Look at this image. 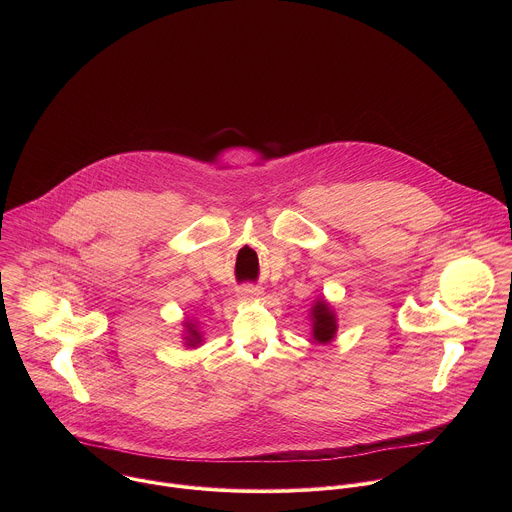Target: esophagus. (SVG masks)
Wrapping results in <instances>:
<instances>
[{"label": "esophagus", "instance_id": "1", "mask_svg": "<svg viewBox=\"0 0 512 512\" xmlns=\"http://www.w3.org/2000/svg\"><path fill=\"white\" fill-rule=\"evenodd\" d=\"M261 294H263V289H261V287H255V285H245V287L239 289V298H241V300H255V298H259Z\"/></svg>", "mask_w": 512, "mask_h": 512}]
</instances>
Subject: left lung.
Listing matches in <instances>:
<instances>
[{
    "label": "left lung",
    "instance_id": "left-lung-1",
    "mask_svg": "<svg viewBox=\"0 0 512 512\" xmlns=\"http://www.w3.org/2000/svg\"><path fill=\"white\" fill-rule=\"evenodd\" d=\"M310 320H312V338L318 344H330L336 338L338 320L334 314V308L326 298H318L314 306L310 308Z\"/></svg>",
    "mask_w": 512,
    "mask_h": 512
}]
</instances>
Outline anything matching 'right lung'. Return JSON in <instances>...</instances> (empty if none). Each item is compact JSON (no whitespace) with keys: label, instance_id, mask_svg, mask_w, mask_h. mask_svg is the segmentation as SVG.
Instances as JSON below:
<instances>
[{"label":"right lung","instance_id":"right-lung-1","mask_svg":"<svg viewBox=\"0 0 512 512\" xmlns=\"http://www.w3.org/2000/svg\"><path fill=\"white\" fill-rule=\"evenodd\" d=\"M182 340H184L186 348H198L204 342L202 332L198 330V324L194 320L184 318V322H182Z\"/></svg>","mask_w":512,"mask_h":512}]
</instances>
